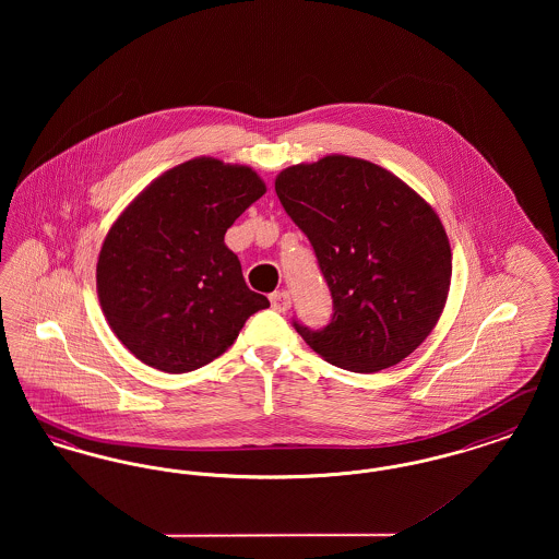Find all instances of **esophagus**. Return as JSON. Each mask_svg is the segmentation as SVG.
<instances>
[{"instance_id":"1","label":"esophagus","mask_w":559,"mask_h":559,"mask_svg":"<svg viewBox=\"0 0 559 559\" xmlns=\"http://www.w3.org/2000/svg\"><path fill=\"white\" fill-rule=\"evenodd\" d=\"M270 304L276 312H287L292 308V293L276 292L270 295Z\"/></svg>"}]
</instances>
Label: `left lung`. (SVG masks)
Here are the masks:
<instances>
[{"instance_id":"obj_1","label":"left lung","mask_w":559,"mask_h":559,"mask_svg":"<svg viewBox=\"0 0 559 559\" xmlns=\"http://www.w3.org/2000/svg\"><path fill=\"white\" fill-rule=\"evenodd\" d=\"M276 194L310 239L333 297L322 331L293 322L326 362L390 369L426 342L451 289L447 230L421 194L371 160L326 155L276 176Z\"/></svg>"}]
</instances>
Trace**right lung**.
<instances>
[{
    "instance_id": "add662e5",
    "label": "right lung",
    "mask_w": 559,
    "mask_h": 559,
    "mask_svg": "<svg viewBox=\"0 0 559 559\" xmlns=\"http://www.w3.org/2000/svg\"><path fill=\"white\" fill-rule=\"evenodd\" d=\"M264 192L251 167L197 157L160 174L115 219L96 289L108 326L138 360L165 372L201 369L270 306L224 242Z\"/></svg>"
}]
</instances>
